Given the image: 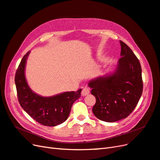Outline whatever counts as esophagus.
<instances>
[{"mask_svg": "<svg viewBox=\"0 0 160 160\" xmlns=\"http://www.w3.org/2000/svg\"><path fill=\"white\" fill-rule=\"evenodd\" d=\"M90 92V90H89V88H88V87H85V88H84L83 89V90H82V92H81V95L83 96H86L88 95Z\"/></svg>", "mask_w": 160, "mask_h": 160, "instance_id": "34e87169", "label": "esophagus"}]
</instances>
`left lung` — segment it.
<instances>
[{"label":"left lung","instance_id":"left-lung-1","mask_svg":"<svg viewBox=\"0 0 160 160\" xmlns=\"http://www.w3.org/2000/svg\"><path fill=\"white\" fill-rule=\"evenodd\" d=\"M119 42L121 58L115 71L88 83L96 98L93 113L106 122L126 118L136 107L143 91L140 62L132 50L123 41Z\"/></svg>","mask_w":160,"mask_h":160}]
</instances>
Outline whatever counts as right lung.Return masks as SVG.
<instances>
[{
    "mask_svg": "<svg viewBox=\"0 0 160 160\" xmlns=\"http://www.w3.org/2000/svg\"><path fill=\"white\" fill-rule=\"evenodd\" d=\"M29 53L30 51L27 52L22 57L14 77L18 102L24 111L38 123L45 126H56L68 118L72 105L81 97V89L52 97H42L34 93L28 85L25 75Z\"/></svg>",
    "mask_w": 160,
    "mask_h": 160,
    "instance_id": "1",
    "label": "right lung"
}]
</instances>
